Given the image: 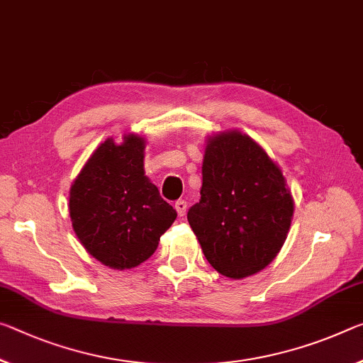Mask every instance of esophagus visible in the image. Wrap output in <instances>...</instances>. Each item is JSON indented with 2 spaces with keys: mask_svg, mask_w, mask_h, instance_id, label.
Segmentation results:
<instances>
[{
  "mask_svg": "<svg viewBox=\"0 0 363 363\" xmlns=\"http://www.w3.org/2000/svg\"><path fill=\"white\" fill-rule=\"evenodd\" d=\"M174 208L177 211V215L184 216V215H186V210H187V202H186V200H177V202L174 203Z\"/></svg>",
  "mask_w": 363,
  "mask_h": 363,
  "instance_id": "1",
  "label": "esophagus"
}]
</instances>
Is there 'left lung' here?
Wrapping results in <instances>:
<instances>
[{"label": "left lung", "mask_w": 363, "mask_h": 363, "mask_svg": "<svg viewBox=\"0 0 363 363\" xmlns=\"http://www.w3.org/2000/svg\"><path fill=\"white\" fill-rule=\"evenodd\" d=\"M202 176V197L187 220L206 260L233 279L268 267L294 213L283 172L249 135L233 130L208 140Z\"/></svg>", "instance_id": "1"}]
</instances>
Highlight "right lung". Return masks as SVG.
I'll return each mask as SVG.
<instances>
[{
    "instance_id": "obj_1",
    "label": "right lung",
    "mask_w": 363,
    "mask_h": 363,
    "mask_svg": "<svg viewBox=\"0 0 363 363\" xmlns=\"http://www.w3.org/2000/svg\"><path fill=\"white\" fill-rule=\"evenodd\" d=\"M145 143L125 135L101 143L71 187L69 215L85 250L114 269L134 268L157 250L177 213L143 171Z\"/></svg>"
}]
</instances>
